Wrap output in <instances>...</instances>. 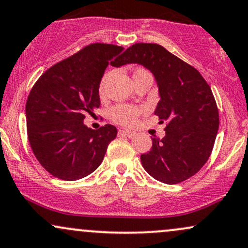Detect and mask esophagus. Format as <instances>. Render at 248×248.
Listing matches in <instances>:
<instances>
[{"label":"esophagus","mask_w":248,"mask_h":248,"mask_svg":"<svg viewBox=\"0 0 248 248\" xmlns=\"http://www.w3.org/2000/svg\"><path fill=\"white\" fill-rule=\"evenodd\" d=\"M119 135H122V136H126V137H133L136 135V132L135 131H132V130H119Z\"/></svg>","instance_id":"34e87169"}]
</instances>
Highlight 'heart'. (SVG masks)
Here are the masks:
<instances>
[{"instance_id":"1","label":"heart","mask_w":248,"mask_h":248,"mask_svg":"<svg viewBox=\"0 0 248 248\" xmlns=\"http://www.w3.org/2000/svg\"><path fill=\"white\" fill-rule=\"evenodd\" d=\"M142 71V69H139ZM137 71V72H139ZM108 77L106 75L102 78L100 84V93L103 94L104 87H106ZM144 112V108L142 107H136L130 106V104H116L110 109V118L115 121L116 123L123 124V125H132L135 124L138 119L139 116Z\"/></svg>"}]
</instances>
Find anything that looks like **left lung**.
<instances>
[{
    "label": "left lung",
    "instance_id": "8db88e82",
    "mask_svg": "<svg viewBox=\"0 0 248 248\" xmlns=\"http://www.w3.org/2000/svg\"><path fill=\"white\" fill-rule=\"evenodd\" d=\"M139 63L153 73L160 101L154 115L166 122V136L152 138L141 154L142 167L167 185L191 177L208 161L219 126L218 108L210 86L200 72L158 44H133L112 66Z\"/></svg>",
    "mask_w": 248,
    "mask_h": 248
}]
</instances>
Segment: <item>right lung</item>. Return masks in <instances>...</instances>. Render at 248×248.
<instances>
[{"label": "right lung", "instance_id": "1", "mask_svg": "<svg viewBox=\"0 0 248 248\" xmlns=\"http://www.w3.org/2000/svg\"><path fill=\"white\" fill-rule=\"evenodd\" d=\"M123 49L90 44L48 68L32 87L25 106L29 142L39 164L54 177L75 181L92 174L117 136L111 124L92 130L83 119L100 107L101 78L109 61L115 63Z\"/></svg>", "mask_w": 248, "mask_h": 248}]
</instances>
